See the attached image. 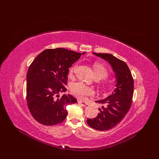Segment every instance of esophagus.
<instances>
[{"label": "esophagus", "mask_w": 159, "mask_h": 159, "mask_svg": "<svg viewBox=\"0 0 159 159\" xmlns=\"http://www.w3.org/2000/svg\"><path fill=\"white\" fill-rule=\"evenodd\" d=\"M78 103H80L81 105H83V106H85V105H88V103H86V102H82V101H78Z\"/></svg>", "instance_id": "34e87169"}]
</instances>
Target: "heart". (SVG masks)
Listing matches in <instances>:
<instances>
[{"instance_id":"1","label":"heart","mask_w":159,"mask_h":159,"mask_svg":"<svg viewBox=\"0 0 159 159\" xmlns=\"http://www.w3.org/2000/svg\"><path fill=\"white\" fill-rule=\"evenodd\" d=\"M76 69V65H74L70 69V74L72 75ZM93 70L95 77L101 79L107 78L108 71L105 67L99 63H95L93 65ZM70 91L72 94L80 99H84L89 95H93L95 93L94 89L88 86H86L81 82L73 83L70 86Z\"/></svg>"}]
</instances>
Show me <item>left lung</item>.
Wrapping results in <instances>:
<instances>
[{
    "mask_svg": "<svg viewBox=\"0 0 159 159\" xmlns=\"http://www.w3.org/2000/svg\"><path fill=\"white\" fill-rule=\"evenodd\" d=\"M111 66L116 79L115 89L105 99L96 101L103 105L100 113L93 119H88L89 125L98 131H106L116 126L128 113L131 106L134 81L131 71L125 62L110 54L94 53Z\"/></svg>",
    "mask_w": 159,
    "mask_h": 159,
    "instance_id": "1",
    "label": "left lung"
}]
</instances>
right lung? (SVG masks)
Instances as JSON below:
<instances>
[{
    "instance_id": "right-lung-1",
    "label": "right lung",
    "mask_w": 159,
    "mask_h": 159,
    "mask_svg": "<svg viewBox=\"0 0 159 159\" xmlns=\"http://www.w3.org/2000/svg\"><path fill=\"white\" fill-rule=\"evenodd\" d=\"M84 54L61 48L46 49L34 60L26 75V101L38 122L54 125L66 118V105L77 100L70 94L56 95L66 91L69 68Z\"/></svg>"
}]
</instances>
